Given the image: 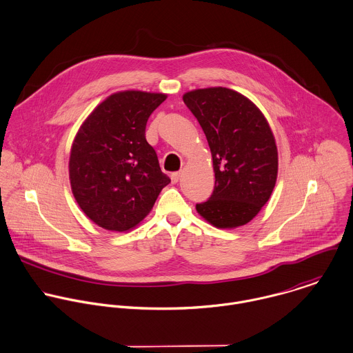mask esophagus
Listing matches in <instances>:
<instances>
[{
    "label": "esophagus",
    "instance_id": "esophagus-1",
    "mask_svg": "<svg viewBox=\"0 0 353 353\" xmlns=\"http://www.w3.org/2000/svg\"><path fill=\"white\" fill-rule=\"evenodd\" d=\"M180 177H181V173H180V172H174V173H172V176H170L172 183H179Z\"/></svg>",
    "mask_w": 353,
    "mask_h": 353
}]
</instances>
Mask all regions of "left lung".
<instances>
[{"mask_svg": "<svg viewBox=\"0 0 353 353\" xmlns=\"http://www.w3.org/2000/svg\"><path fill=\"white\" fill-rule=\"evenodd\" d=\"M183 101L208 138L215 176L210 199L196 212L221 229L248 223L277 181L279 151L266 117L247 97L225 87L192 90Z\"/></svg>", "mask_w": 353, "mask_h": 353, "instance_id": "obj_1", "label": "left lung"}]
</instances>
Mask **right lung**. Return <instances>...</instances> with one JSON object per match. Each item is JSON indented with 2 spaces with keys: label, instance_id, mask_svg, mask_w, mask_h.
<instances>
[{
  "label": "right lung",
  "instance_id": "add662e5",
  "mask_svg": "<svg viewBox=\"0 0 353 353\" xmlns=\"http://www.w3.org/2000/svg\"><path fill=\"white\" fill-rule=\"evenodd\" d=\"M166 97L114 92L79 128L70 155L72 194L98 226L114 232L135 228L170 183L145 141L147 120Z\"/></svg>",
  "mask_w": 353,
  "mask_h": 353
}]
</instances>
